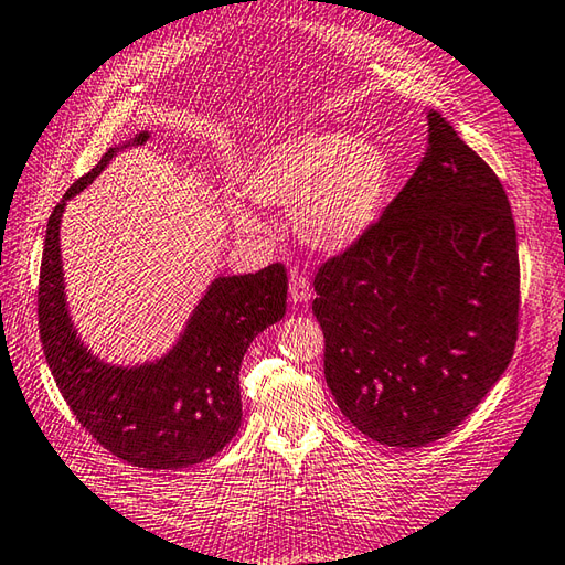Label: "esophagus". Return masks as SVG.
Returning <instances> with one entry per match:
<instances>
[{"mask_svg":"<svg viewBox=\"0 0 565 565\" xmlns=\"http://www.w3.org/2000/svg\"><path fill=\"white\" fill-rule=\"evenodd\" d=\"M289 296H291L294 303L311 301V281L306 279V274L291 271V276H289Z\"/></svg>","mask_w":565,"mask_h":565,"instance_id":"34e87169","label":"esophagus"}]
</instances>
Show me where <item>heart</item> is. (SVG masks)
<instances>
[{
  "label": "heart",
  "mask_w": 565,
  "mask_h": 565,
  "mask_svg": "<svg viewBox=\"0 0 565 565\" xmlns=\"http://www.w3.org/2000/svg\"><path fill=\"white\" fill-rule=\"evenodd\" d=\"M390 179V161L377 141L301 131L259 153L249 191L264 205L296 210V230L308 245L338 252L377 223ZM230 215L242 230H264L262 217L245 203L230 201Z\"/></svg>",
  "instance_id": "obj_1"
}]
</instances>
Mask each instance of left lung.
I'll list each match as a JSON object with an SVG mask.
<instances>
[{
    "mask_svg": "<svg viewBox=\"0 0 565 565\" xmlns=\"http://www.w3.org/2000/svg\"><path fill=\"white\" fill-rule=\"evenodd\" d=\"M313 286L326 382L350 424L396 448L444 438L514 355L519 252L500 179L428 113L422 166Z\"/></svg>",
    "mask_w": 565,
    "mask_h": 565,
    "instance_id": "8db88e82",
    "label": "left lung"
}]
</instances>
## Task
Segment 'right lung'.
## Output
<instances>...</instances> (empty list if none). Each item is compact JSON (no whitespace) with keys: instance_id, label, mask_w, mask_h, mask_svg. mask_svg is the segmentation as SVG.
Segmentation results:
<instances>
[{"instance_id":"add662e5","label":"right lung","mask_w":565,"mask_h":565,"mask_svg":"<svg viewBox=\"0 0 565 565\" xmlns=\"http://www.w3.org/2000/svg\"><path fill=\"white\" fill-rule=\"evenodd\" d=\"M141 131L131 143L147 141ZM117 153L109 149L53 207L39 276V335L51 374L77 424L119 460L143 470H179L213 458L242 422L239 364L249 342L286 313L284 264L220 276L198 303L169 355L115 367L77 340L63 294L61 215Z\"/></svg>"}]
</instances>
